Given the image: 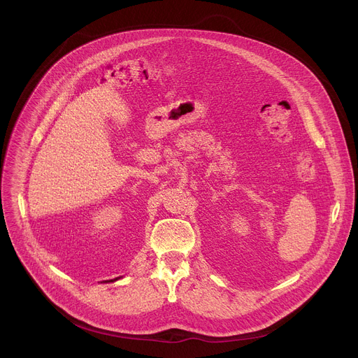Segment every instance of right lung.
Segmentation results:
<instances>
[{
	"mask_svg": "<svg viewBox=\"0 0 358 358\" xmlns=\"http://www.w3.org/2000/svg\"><path fill=\"white\" fill-rule=\"evenodd\" d=\"M112 282H113V280H112Z\"/></svg>",
	"mask_w": 358,
	"mask_h": 358,
	"instance_id": "1",
	"label": "right lung"
}]
</instances>
